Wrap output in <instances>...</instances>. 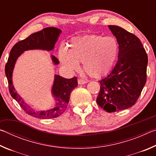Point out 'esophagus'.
Instances as JSON below:
<instances>
[{"label": "esophagus", "instance_id": "esophagus-1", "mask_svg": "<svg viewBox=\"0 0 156 156\" xmlns=\"http://www.w3.org/2000/svg\"><path fill=\"white\" fill-rule=\"evenodd\" d=\"M78 83L79 84H85L87 83V81L83 80V79L80 78V79H78Z\"/></svg>", "mask_w": 156, "mask_h": 156}]
</instances>
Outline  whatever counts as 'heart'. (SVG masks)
Wrapping results in <instances>:
<instances>
[{"label":"heart","mask_w":156,"mask_h":156,"mask_svg":"<svg viewBox=\"0 0 156 156\" xmlns=\"http://www.w3.org/2000/svg\"><path fill=\"white\" fill-rule=\"evenodd\" d=\"M118 51L119 44L114 37L90 34L73 39L67 50H59L58 56L62 64L71 72L78 70V63L83 62L86 73L98 78L111 70Z\"/></svg>","instance_id":"b5f03b06"}]
</instances>
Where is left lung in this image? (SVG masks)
Returning <instances> with one entry per match:
<instances>
[{
  "label": "left lung",
  "mask_w": 156,
  "mask_h": 156,
  "mask_svg": "<svg viewBox=\"0 0 156 156\" xmlns=\"http://www.w3.org/2000/svg\"><path fill=\"white\" fill-rule=\"evenodd\" d=\"M119 44L118 62L99 80L97 104L105 112H119L136 103L147 81L148 57L138 37L123 28L109 25Z\"/></svg>",
  "instance_id": "left-lung-1"
}]
</instances>
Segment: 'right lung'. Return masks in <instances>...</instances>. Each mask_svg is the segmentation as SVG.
I'll return each mask as SVG.
<instances>
[{"label": "right lung", "instance_id": "obj_1", "mask_svg": "<svg viewBox=\"0 0 156 156\" xmlns=\"http://www.w3.org/2000/svg\"><path fill=\"white\" fill-rule=\"evenodd\" d=\"M61 30L56 27H46L43 30L27 37L24 40L20 41L12 47L9 53V56L5 72L9 84V90L13 98L15 99L22 107V109L33 117L40 119H50L57 118L64 113L67 107L70 98L71 92L78 86L77 77L67 79L58 75H55L54 84L52 86V96L55 100V107L47 111H36L27 105L15 91L12 84V73L16 60L25 51L31 49H42L51 51L54 49ZM51 59L54 65L59 64L56 57L51 55Z\"/></svg>", "mask_w": 156, "mask_h": 156}]
</instances>
